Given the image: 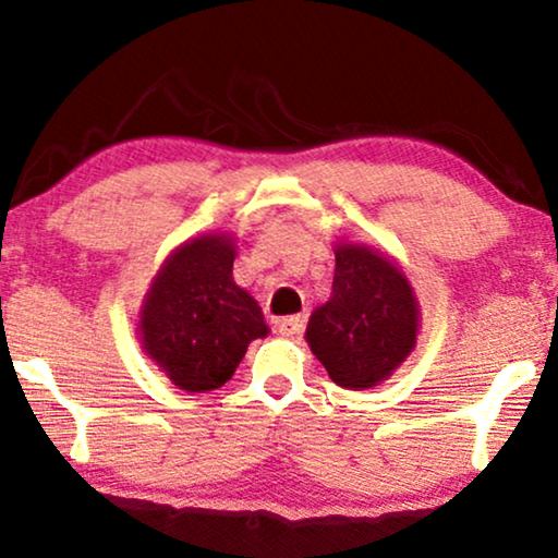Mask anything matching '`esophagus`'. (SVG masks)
Segmentation results:
<instances>
[{
  "label": "esophagus",
  "mask_w": 558,
  "mask_h": 558,
  "mask_svg": "<svg viewBox=\"0 0 558 558\" xmlns=\"http://www.w3.org/2000/svg\"><path fill=\"white\" fill-rule=\"evenodd\" d=\"M303 324H306V316H286L275 322V329H278V333H283V337H299L303 331Z\"/></svg>",
  "instance_id": "1"
}]
</instances>
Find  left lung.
I'll return each mask as SVG.
<instances>
[{
  "instance_id": "8db88e82",
  "label": "left lung",
  "mask_w": 558,
  "mask_h": 558,
  "mask_svg": "<svg viewBox=\"0 0 558 558\" xmlns=\"http://www.w3.org/2000/svg\"><path fill=\"white\" fill-rule=\"evenodd\" d=\"M333 286L308 318L306 341L339 388L380 385L413 352L421 308L411 280L390 255L367 244H333Z\"/></svg>"
}]
</instances>
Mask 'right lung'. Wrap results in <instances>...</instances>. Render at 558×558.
<instances>
[{
	"label": "right lung",
	"mask_w": 558,
	"mask_h": 558,
	"mask_svg": "<svg viewBox=\"0 0 558 558\" xmlns=\"http://www.w3.org/2000/svg\"><path fill=\"white\" fill-rule=\"evenodd\" d=\"M234 255L232 234L191 236L166 257L140 306L143 352L185 392L221 388L250 341L270 331L257 301L234 283Z\"/></svg>",
	"instance_id": "obj_1"
}]
</instances>
